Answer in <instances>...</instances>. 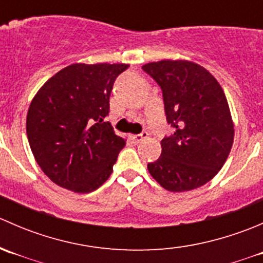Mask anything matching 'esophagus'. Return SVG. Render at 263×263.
Returning a JSON list of instances; mask_svg holds the SVG:
<instances>
[{
    "instance_id": "esophagus-1",
    "label": "esophagus",
    "mask_w": 263,
    "mask_h": 263,
    "mask_svg": "<svg viewBox=\"0 0 263 263\" xmlns=\"http://www.w3.org/2000/svg\"><path fill=\"white\" fill-rule=\"evenodd\" d=\"M131 140L134 142H136V144H139V142L144 141L145 139H147V132H142V134L140 135H131Z\"/></svg>"
}]
</instances>
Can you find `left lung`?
<instances>
[{
  "instance_id": "8db88e82",
  "label": "left lung",
  "mask_w": 263,
  "mask_h": 263,
  "mask_svg": "<svg viewBox=\"0 0 263 263\" xmlns=\"http://www.w3.org/2000/svg\"><path fill=\"white\" fill-rule=\"evenodd\" d=\"M163 91L166 121L176 131L161 140V155L148 173L171 192L206 184L222 168L234 141L229 104L216 79L202 66L163 60L142 66Z\"/></svg>"
}]
</instances>
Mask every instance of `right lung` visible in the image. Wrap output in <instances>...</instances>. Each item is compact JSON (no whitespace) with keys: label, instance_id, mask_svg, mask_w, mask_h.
I'll return each instance as SVG.
<instances>
[{"label":"right lung","instance_id":"right-lung-1","mask_svg":"<svg viewBox=\"0 0 263 263\" xmlns=\"http://www.w3.org/2000/svg\"><path fill=\"white\" fill-rule=\"evenodd\" d=\"M124 63H73L39 89L26 116L33 155L47 177L78 193L99 188L126 140L109 122V97Z\"/></svg>","mask_w":263,"mask_h":263}]
</instances>
